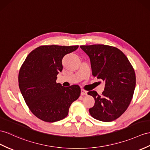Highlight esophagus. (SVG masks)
<instances>
[{"instance_id":"1","label":"esophagus","mask_w":150,"mask_h":150,"mask_svg":"<svg viewBox=\"0 0 150 150\" xmlns=\"http://www.w3.org/2000/svg\"><path fill=\"white\" fill-rule=\"evenodd\" d=\"M81 96H86L87 92H86V91H85V90H81Z\"/></svg>"}]
</instances>
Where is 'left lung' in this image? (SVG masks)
<instances>
[{"mask_svg": "<svg viewBox=\"0 0 150 150\" xmlns=\"http://www.w3.org/2000/svg\"><path fill=\"white\" fill-rule=\"evenodd\" d=\"M90 60L92 74L105 82L102 96L88 92L95 99L91 116L109 122L119 118L129 106L136 87V75L127 57L115 47L104 45L81 46Z\"/></svg>", "mask_w": 150, "mask_h": 150, "instance_id": "1", "label": "left lung"}]
</instances>
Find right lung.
I'll return each instance as SVG.
<instances>
[{
    "mask_svg": "<svg viewBox=\"0 0 150 150\" xmlns=\"http://www.w3.org/2000/svg\"><path fill=\"white\" fill-rule=\"evenodd\" d=\"M78 46H41L29 53L18 75L19 88L24 100L36 117L46 122L65 118L81 88L57 83V76L63 69L62 59Z\"/></svg>",
    "mask_w": 150,
    "mask_h": 150,
    "instance_id": "obj_1",
    "label": "right lung"
}]
</instances>
